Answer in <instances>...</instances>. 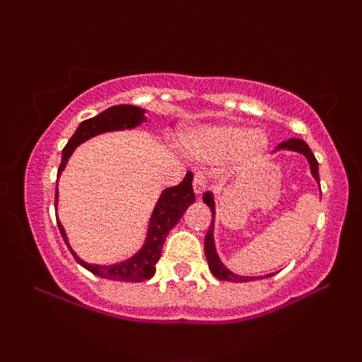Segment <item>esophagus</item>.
Wrapping results in <instances>:
<instances>
[{
    "mask_svg": "<svg viewBox=\"0 0 362 362\" xmlns=\"http://www.w3.org/2000/svg\"><path fill=\"white\" fill-rule=\"evenodd\" d=\"M192 187H194L195 195H197V197H201V195L204 194V190H206V187H207L206 177L202 175V173H197V175H195L194 180H192Z\"/></svg>",
    "mask_w": 362,
    "mask_h": 362,
    "instance_id": "esophagus-1",
    "label": "esophagus"
}]
</instances>
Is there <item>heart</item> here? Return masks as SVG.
I'll return each instance as SVG.
<instances>
[{
  "instance_id": "heart-1",
  "label": "heart",
  "mask_w": 362,
  "mask_h": 362,
  "mask_svg": "<svg viewBox=\"0 0 362 362\" xmlns=\"http://www.w3.org/2000/svg\"><path fill=\"white\" fill-rule=\"evenodd\" d=\"M190 155L204 161H224L233 156L240 165L252 163L264 155L269 138L262 129H248L238 124H209L189 132L184 138Z\"/></svg>"
}]
</instances>
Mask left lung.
Masks as SVG:
<instances>
[{
  "label": "left lung",
  "mask_w": 362,
  "mask_h": 362,
  "mask_svg": "<svg viewBox=\"0 0 362 362\" xmlns=\"http://www.w3.org/2000/svg\"><path fill=\"white\" fill-rule=\"evenodd\" d=\"M281 149H284V151H294V153H300L308 160V165H310V172L311 175H313L315 180H317V184L320 185V177H318V161L317 158H315L313 153H311V149L308 144L305 143L303 139H288V141H282L279 146L276 148V151H281ZM202 201L206 202L207 207L211 209V213H213V221H211V226L209 230H207V235L204 238V253H206V259H207V265H209V271L213 272V276L216 279L219 281H231V282H248V281H253V279H262L260 277H248V276H238V274L231 272L230 269L226 267V265L223 264V260L219 259L218 252H216V245H214V221H216V204H214V194L213 192H206L202 195ZM274 274H267V276L264 277H271Z\"/></svg>",
  "instance_id": "obj_1"
}]
</instances>
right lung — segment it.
<instances>
[{
  "label": "right lung",
  "instance_id": "right-lung-1",
  "mask_svg": "<svg viewBox=\"0 0 362 362\" xmlns=\"http://www.w3.org/2000/svg\"><path fill=\"white\" fill-rule=\"evenodd\" d=\"M146 110L141 109L136 105H114L110 109L103 110L102 114L95 115V117L83 120L78 126L76 132L73 134V138L68 141L64 149H62V158L59 165V172L57 177H61L62 170L68 165V160L71 158L74 149L80 146L81 143L88 141L95 136L103 134V132H114V131H124V129H134L141 126L143 122H146ZM57 192L56 187V206H57ZM195 195L192 189V173H187L184 180L175 187H170L165 189L163 192L158 197L155 209H153L151 218L148 223V231L146 238H144L143 247L134 253L129 259L117 262V264L112 265H100V264H88L80 257L76 255V252L73 250L71 245H69L68 235H66L64 226L59 223L57 218V226L64 238L66 245L71 250L73 257L76 259L78 264L81 267H85L86 271H90L95 276L103 277V279L110 281H124V282H143L149 279V277L155 276L156 272V262L161 257V248H163L165 238H167L170 230H172L175 224L180 221V218L184 216L187 207L194 204Z\"/></svg>",
  "mask_w": 362,
  "mask_h": 362
}]
</instances>
